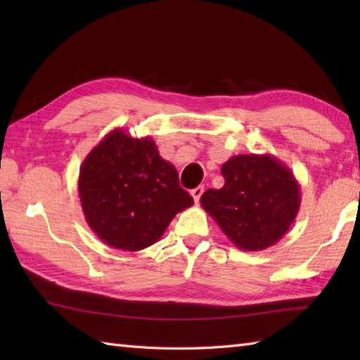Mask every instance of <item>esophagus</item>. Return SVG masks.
<instances>
[{"label": "esophagus", "instance_id": "1", "mask_svg": "<svg viewBox=\"0 0 360 360\" xmlns=\"http://www.w3.org/2000/svg\"><path fill=\"white\" fill-rule=\"evenodd\" d=\"M202 192H204V187H202V186H200V187H196V188H193V190H192V192H190V195H192V196H193V200H195V202H198V201H200V198H201Z\"/></svg>", "mask_w": 360, "mask_h": 360}]
</instances>
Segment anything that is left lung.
<instances>
[{"mask_svg":"<svg viewBox=\"0 0 360 360\" xmlns=\"http://www.w3.org/2000/svg\"><path fill=\"white\" fill-rule=\"evenodd\" d=\"M224 186L201 196L202 209L236 248L257 252L281 240L300 210L292 170L272 155L232 156L221 167Z\"/></svg>","mask_w":360,"mask_h":360,"instance_id":"8db88e82","label":"left lung"}]
</instances>
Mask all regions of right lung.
Here are the masks:
<instances>
[{
	"instance_id": "add662e5",
	"label": "right lung",
	"mask_w": 360,
	"mask_h": 360,
	"mask_svg": "<svg viewBox=\"0 0 360 360\" xmlns=\"http://www.w3.org/2000/svg\"><path fill=\"white\" fill-rule=\"evenodd\" d=\"M79 198L98 240L128 252L159 241L176 213L193 205L155 141L134 139L124 128L112 129L88 153L80 165Z\"/></svg>"
}]
</instances>
